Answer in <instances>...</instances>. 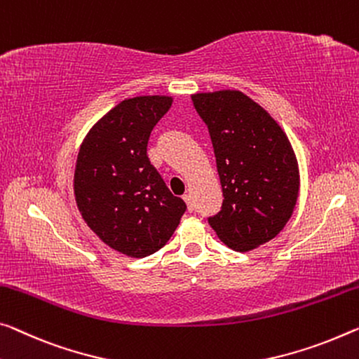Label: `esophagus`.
Instances as JSON below:
<instances>
[{
    "label": "esophagus",
    "instance_id": "34e87169",
    "mask_svg": "<svg viewBox=\"0 0 359 359\" xmlns=\"http://www.w3.org/2000/svg\"><path fill=\"white\" fill-rule=\"evenodd\" d=\"M183 198H184V202H186V205H187V210H189V212L194 210V203H192V197H191V194H184V196H183Z\"/></svg>",
    "mask_w": 359,
    "mask_h": 359
}]
</instances>
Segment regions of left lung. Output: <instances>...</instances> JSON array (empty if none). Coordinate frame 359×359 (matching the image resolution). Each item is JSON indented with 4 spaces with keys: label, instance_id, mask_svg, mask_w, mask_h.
<instances>
[{
    "label": "left lung",
    "instance_id": "8db88e82",
    "mask_svg": "<svg viewBox=\"0 0 359 359\" xmlns=\"http://www.w3.org/2000/svg\"><path fill=\"white\" fill-rule=\"evenodd\" d=\"M217 157L223 205L208 223L229 249L249 252L274 239L294 213L300 175L276 120L244 93L192 95Z\"/></svg>",
    "mask_w": 359,
    "mask_h": 359
}]
</instances>
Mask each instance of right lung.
Returning a JSON list of instances; mask_svg holds the SVG:
<instances>
[{"label":"right lung","mask_w":359,"mask_h":359,"mask_svg":"<svg viewBox=\"0 0 359 359\" xmlns=\"http://www.w3.org/2000/svg\"><path fill=\"white\" fill-rule=\"evenodd\" d=\"M172 102L168 96L125 99L93 126L76 157L81 217L104 244L133 258L162 249L186 212L147 157L151 131Z\"/></svg>","instance_id":"right-lung-1"}]
</instances>
